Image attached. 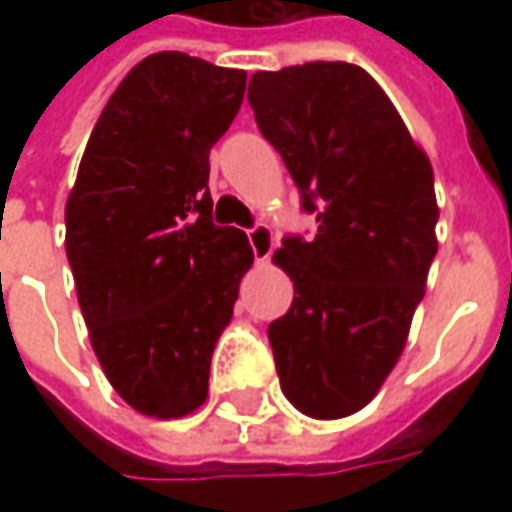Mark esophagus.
I'll return each instance as SVG.
<instances>
[{
	"label": "esophagus",
	"instance_id": "obj_1",
	"mask_svg": "<svg viewBox=\"0 0 512 512\" xmlns=\"http://www.w3.org/2000/svg\"><path fill=\"white\" fill-rule=\"evenodd\" d=\"M249 244H252L257 263H266L271 252H274V230L268 224H257V227L249 230Z\"/></svg>",
	"mask_w": 512,
	"mask_h": 512
}]
</instances>
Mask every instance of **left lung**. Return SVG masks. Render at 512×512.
Listing matches in <instances>:
<instances>
[{
  "label": "left lung",
  "instance_id": "left-lung-1",
  "mask_svg": "<svg viewBox=\"0 0 512 512\" xmlns=\"http://www.w3.org/2000/svg\"><path fill=\"white\" fill-rule=\"evenodd\" d=\"M249 104L318 213L312 241L274 252L293 304L268 326L282 392L312 419L365 408L403 354L425 296L436 191L425 150L381 84L351 62L257 71Z\"/></svg>",
  "mask_w": 512,
  "mask_h": 512
}]
</instances>
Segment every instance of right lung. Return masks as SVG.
Returning a JSON list of instances; mask_svg holds the SVG:
<instances>
[{
	"instance_id": "add662e5",
	"label": "right lung",
	"mask_w": 512,
	"mask_h": 512,
	"mask_svg": "<svg viewBox=\"0 0 512 512\" xmlns=\"http://www.w3.org/2000/svg\"><path fill=\"white\" fill-rule=\"evenodd\" d=\"M246 71L158 51L95 123L65 202V252L90 343L128 406L178 419L205 403L252 246L216 227L208 153L241 109Z\"/></svg>"
}]
</instances>
